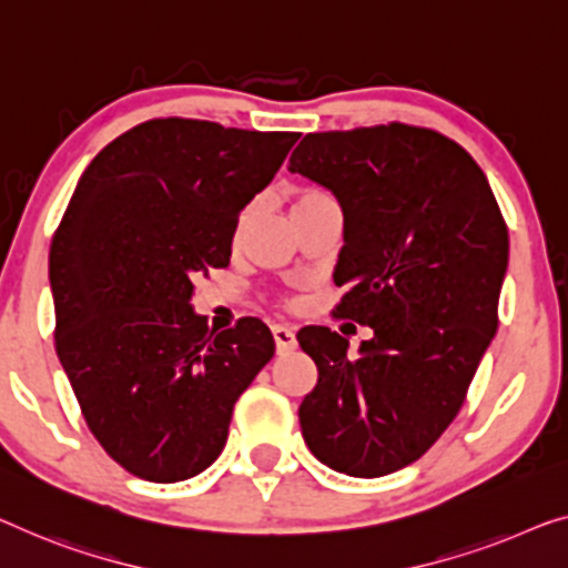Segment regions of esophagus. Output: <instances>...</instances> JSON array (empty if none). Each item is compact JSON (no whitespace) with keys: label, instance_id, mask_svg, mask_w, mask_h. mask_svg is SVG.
<instances>
[{"label":"esophagus","instance_id":"obj_1","mask_svg":"<svg viewBox=\"0 0 568 568\" xmlns=\"http://www.w3.org/2000/svg\"><path fill=\"white\" fill-rule=\"evenodd\" d=\"M273 338H275V349H277V354L295 349V334H293V328H287V326H273Z\"/></svg>","mask_w":568,"mask_h":568}]
</instances>
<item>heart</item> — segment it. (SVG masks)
Wrapping results in <instances>:
<instances>
[{
    "label": "heart",
    "mask_w": 568,
    "mask_h": 568,
    "mask_svg": "<svg viewBox=\"0 0 568 568\" xmlns=\"http://www.w3.org/2000/svg\"><path fill=\"white\" fill-rule=\"evenodd\" d=\"M324 199H328L324 191H316V189H298V191H295L293 196H291V211H301V209H306V206H313V203H318V201H324ZM250 214H252V209H244V211H242L240 222H236V232H242L244 226H247Z\"/></svg>",
    "instance_id": "1"
}]
</instances>
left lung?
Instances as JSON below:
<instances>
[{
	"label": "left lung",
	"instance_id": "8db88e82",
	"mask_svg": "<svg viewBox=\"0 0 568 568\" xmlns=\"http://www.w3.org/2000/svg\"><path fill=\"white\" fill-rule=\"evenodd\" d=\"M287 171L342 206L336 313L375 332L349 357L332 328H301L318 367L298 408L303 438L326 467L383 477L420 459L467 397L497 332L505 219L469 152L426 126L313 132Z\"/></svg>",
	"mask_w": 568,
	"mask_h": 568
}]
</instances>
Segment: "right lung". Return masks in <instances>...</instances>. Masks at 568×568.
I'll return each instance as SVG.
<instances>
[{
	"instance_id": "1",
	"label": "right lung",
	"mask_w": 568,
	"mask_h": 568,
	"mask_svg": "<svg viewBox=\"0 0 568 568\" xmlns=\"http://www.w3.org/2000/svg\"><path fill=\"white\" fill-rule=\"evenodd\" d=\"M298 132L150 120L91 160L50 244L55 352L104 452L148 481L196 477L222 454L234 403L273 359L260 318L222 334L193 281L226 267L240 211Z\"/></svg>"
}]
</instances>
